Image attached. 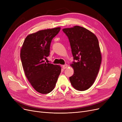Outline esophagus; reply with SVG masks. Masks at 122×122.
<instances>
[{
  "mask_svg": "<svg viewBox=\"0 0 122 122\" xmlns=\"http://www.w3.org/2000/svg\"><path fill=\"white\" fill-rule=\"evenodd\" d=\"M67 67H68V65L65 64V65L62 66V69H66V68H67Z\"/></svg>",
  "mask_w": 122,
  "mask_h": 122,
  "instance_id": "1",
  "label": "esophagus"
}]
</instances>
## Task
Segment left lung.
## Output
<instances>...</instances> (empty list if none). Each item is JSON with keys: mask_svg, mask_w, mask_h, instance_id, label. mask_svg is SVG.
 <instances>
[{"mask_svg": "<svg viewBox=\"0 0 122 122\" xmlns=\"http://www.w3.org/2000/svg\"><path fill=\"white\" fill-rule=\"evenodd\" d=\"M68 36L74 60L71 65L74 73L70 77L73 87L79 91L87 90L93 85L102 62V54L97 37L79 26L62 29Z\"/></svg>", "mask_w": 122, "mask_h": 122, "instance_id": "1", "label": "left lung"}]
</instances>
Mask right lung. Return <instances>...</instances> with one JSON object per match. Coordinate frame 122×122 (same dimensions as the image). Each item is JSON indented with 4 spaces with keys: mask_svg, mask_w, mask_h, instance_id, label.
Instances as JSON below:
<instances>
[{
    "mask_svg": "<svg viewBox=\"0 0 122 122\" xmlns=\"http://www.w3.org/2000/svg\"><path fill=\"white\" fill-rule=\"evenodd\" d=\"M60 30V27H57L29 34L20 49V59L26 76L35 90L41 94L53 90L61 72L60 66L44 61L49 55L52 39Z\"/></svg>",
    "mask_w": 122,
    "mask_h": 122,
    "instance_id": "right-lung-1",
    "label": "right lung"
}]
</instances>
